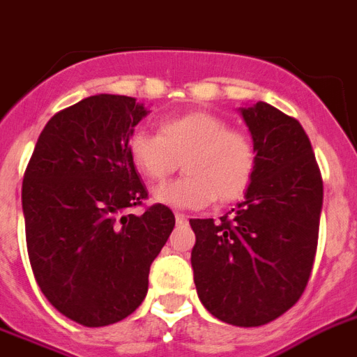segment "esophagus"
Returning <instances> with one entry per match:
<instances>
[{
  "instance_id": "34e87169",
  "label": "esophagus",
  "mask_w": 357,
  "mask_h": 357,
  "mask_svg": "<svg viewBox=\"0 0 357 357\" xmlns=\"http://www.w3.org/2000/svg\"><path fill=\"white\" fill-rule=\"evenodd\" d=\"M176 222H178V224H187V216L181 213H176Z\"/></svg>"
}]
</instances>
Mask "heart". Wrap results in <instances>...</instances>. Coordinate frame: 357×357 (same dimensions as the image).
<instances>
[{"instance_id": "obj_1", "label": "heart", "mask_w": 357, "mask_h": 357, "mask_svg": "<svg viewBox=\"0 0 357 357\" xmlns=\"http://www.w3.org/2000/svg\"><path fill=\"white\" fill-rule=\"evenodd\" d=\"M130 161L150 181L179 167L185 176L153 188V202L174 208L229 204L245 192L257 170L253 139L211 112H188L159 123V133L137 130L126 143Z\"/></svg>"}]
</instances>
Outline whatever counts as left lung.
Masks as SVG:
<instances>
[{"label":"left lung","instance_id":"1","mask_svg":"<svg viewBox=\"0 0 357 357\" xmlns=\"http://www.w3.org/2000/svg\"><path fill=\"white\" fill-rule=\"evenodd\" d=\"M257 170L238 207L190 220V262L205 308L234 326H262L301 299L314 266L323 178L297 119L266 102L240 108Z\"/></svg>","mask_w":357,"mask_h":357}]
</instances>
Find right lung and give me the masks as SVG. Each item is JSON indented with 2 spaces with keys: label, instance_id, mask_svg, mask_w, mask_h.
I'll return each instance as SVG.
<instances>
[{
  "label": "right lung",
  "instance_id": "obj_1",
  "mask_svg": "<svg viewBox=\"0 0 357 357\" xmlns=\"http://www.w3.org/2000/svg\"><path fill=\"white\" fill-rule=\"evenodd\" d=\"M124 95H93L42 130L23 176L25 238L34 279L62 315L106 326L139 308L153 259L176 218L149 198L126 143L146 115Z\"/></svg>",
  "mask_w": 357,
  "mask_h": 357
}]
</instances>
